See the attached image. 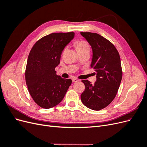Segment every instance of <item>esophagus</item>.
Instances as JSON below:
<instances>
[{"mask_svg":"<svg viewBox=\"0 0 147 147\" xmlns=\"http://www.w3.org/2000/svg\"><path fill=\"white\" fill-rule=\"evenodd\" d=\"M78 81V79H77V78H72V82H74V83H75V82H77Z\"/></svg>","mask_w":147,"mask_h":147,"instance_id":"obj_1","label":"esophagus"}]
</instances>
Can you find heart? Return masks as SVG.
Listing matches in <instances>:
<instances>
[{
	"label": "heart",
	"instance_id": "b5f03b06",
	"mask_svg": "<svg viewBox=\"0 0 147 147\" xmlns=\"http://www.w3.org/2000/svg\"><path fill=\"white\" fill-rule=\"evenodd\" d=\"M88 48H90V46H89V44L86 41L80 40L76 43V48L77 51L82 50Z\"/></svg>",
	"mask_w": 147,
	"mask_h": 147
}]
</instances>
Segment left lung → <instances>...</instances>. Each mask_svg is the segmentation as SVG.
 I'll return each mask as SVG.
<instances>
[{"instance_id": "left-lung-1", "label": "left lung", "mask_w": 147, "mask_h": 147, "mask_svg": "<svg viewBox=\"0 0 147 147\" xmlns=\"http://www.w3.org/2000/svg\"><path fill=\"white\" fill-rule=\"evenodd\" d=\"M90 43L92 51L91 67L96 74V82L92 84L84 80L85 90L81 94L82 103L93 110L108 106L116 96L122 79L119 55L107 39L97 33L80 32Z\"/></svg>"}]
</instances>
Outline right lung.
<instances>
[{
	"instance_id": "1",
	"label": "right lung",
	"mask_w": 147,
	"mask_h": 147,
	"mask_svg": "<svg viewBox=\"0 0 147 147\" xmlns=\"http://www.w3.org/2000/svg\"><path fill=\"white\" fill-rule=\"evenodd\" d=\"M75 33H52L34 44L26 65V82L31 97L43 109L53 107L63 99L72 83L71 79L56 75L62 51Z\"/></svg>"
}]
</instances>
